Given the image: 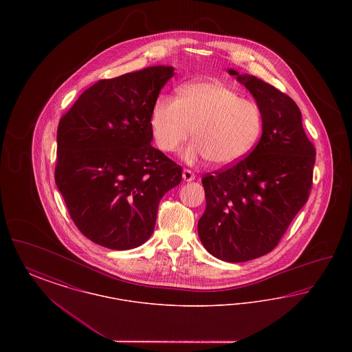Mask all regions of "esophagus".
Masks as SVG:
<instances>
[{"label":"esophagus","instance_id":"esophagus-1","mask_svg":"<svg viewBox=\"0 0 352 352\" xmlns=\"http://www.w3.org/2000/svg\"><path fill=\"white\" fill-rule=\"evenodd\" d=\"M182 177H184V182H191V181L195 179V174L192 171H190V170H184Z\"/></svg>","mask_w":352,"mask_h":352}]
</instances>
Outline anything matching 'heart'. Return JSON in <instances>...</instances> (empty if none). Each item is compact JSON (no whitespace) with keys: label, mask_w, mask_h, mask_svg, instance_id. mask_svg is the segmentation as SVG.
<instances>
[{"label":"heart","mask_w":352,"mask_h":352,"mask_svg":"<svg viewBox=\"0 0 352 352\" xmlns=\"http://www.w3.org/2000/svg\"><path fill=\"white\" fill-rule=\"evenodd\" d=\"M263 113L254 101L214 80L184 84L179 98L161 95L151 107V128L157 146L175 151L192 133L186 162L207 158L226 168L244 160L263 133Z\"/></svg>","instance_id":"obj_1"}]
</instances>
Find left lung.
I'll list each match as a JSON object with an SVG mask.
<instances>
[{
  "label": "left lung",
  "mask_w": 352,
  "mask_h": 352,
  "mask_svg": "<svg viewBox=\"0 0 352 352\" xmlns=\"http://www.w3.org/2000/svg\"><path fill=\"white\" fill-rule=\"evenodd\" d=\"M227 71L260 107L263 134L247 158L203 177L206 210L198 234L214 257L244 263L272 251L307 201L316 149L287 95L253 75Z\"/></svg>",
  "instance_id": "1"
}]
</instances>
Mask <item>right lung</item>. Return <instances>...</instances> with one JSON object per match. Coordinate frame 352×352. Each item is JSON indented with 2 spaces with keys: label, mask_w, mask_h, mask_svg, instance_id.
<instances>
[{
  "label": "right lung",
  "mask_w": 352,
  "mask_h": 352,
  "mask_svg": "<svg viewBox=\"0 0 352 352\" xmlns=\"http://www.w3.org/2000/svg\"><path fill=\"white\" fill-rule=\"evenodd\" d=\"M174 76L151 66L89 87L60 118L55 184L80 232L109 250L151 237L162 197L182 168L151 146V107Z\"/></svg>",
  "instance_id": "1"
}]
</instances>
